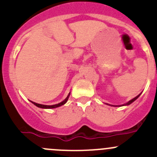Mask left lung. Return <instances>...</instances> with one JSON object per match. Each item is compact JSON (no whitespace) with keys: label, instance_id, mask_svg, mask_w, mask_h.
I'll list each match as a JSON object with an SVG mask.
<instances>
[{"label":"left lung","instance_id":"left-lung-1","mask_svg":"<svg viewBox=\"0 0 157 157\" xmlns=\"http://www.w3.org/2000/svg\"><path fill=\"white\" fill-rule=\"evenodd\" d=\"M140 94H141V93H140V94H138L137 96H136V97H135L134 98L131 99V101H128V102H127L126 104H124V105H109V104H106V105H111V106H115V107H119V106H126V105H131V103H133V102L135 100H136V99H137L138 98H139V96L140 95Z\"/></svg>","mask_w":157,"mask_h":157}]
</instances>
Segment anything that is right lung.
<instances>
[{
    "mask_svg": "<svg viewBox=\"0 0 157 157\" xmlns=\"http://www.w3.org/2000/svg\"><path fill=\"white\" fill-rule=\"evenodd\" d=\"M69 95H70V92L69 93V94H68V96L66 97V98L65 99V100H63V101L60 102V103L59 104H56V105H40V104H37L36 103V102H33V101H30L32 102L33 104L34 105H36V107H38V108H45V109H49V108H58V107H60L62 106V105H65V104L67 102L68 99H69Z\"/></svg>",
    "mask_w": 157,
    "mask_h": 157,
    "instance_id": "1",
    "label": "right lung"
}]
</instances>
